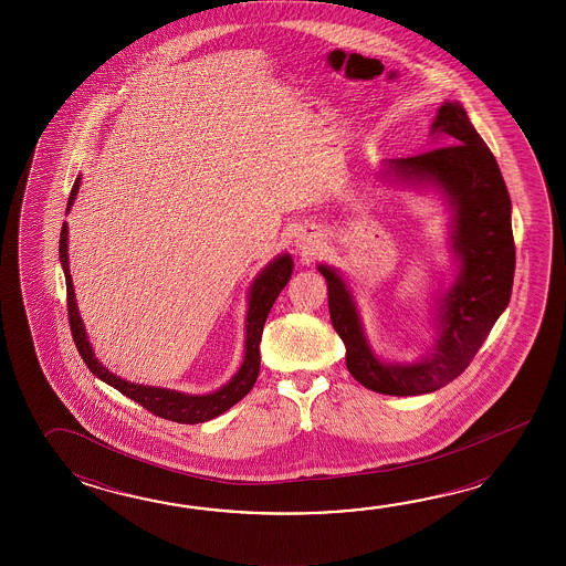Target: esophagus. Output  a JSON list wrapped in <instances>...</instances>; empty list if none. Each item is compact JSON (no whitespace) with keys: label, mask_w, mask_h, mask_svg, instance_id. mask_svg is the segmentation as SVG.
Listing matches in <instances>:
<instances>
[{"label":"esophagus","mask_w":566,"mask_h":566,"mask_svg":"<svg viewBox=\"0 0 566 566\" xmlns=\"http://www.w3.org/2000/svg\"><path fill=\"white\" fill-rule=\"evenodd\" d=\"M303 249H305V247H303Z\"/></svg>","instance_id":"esophagus-1"}]
</instances>
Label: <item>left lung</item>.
Masks as SVG:
<instances>
[{
    "label": "left lung",
    "mask_w": 566,
    "mask_h": 566,
    "mask_svg": "<svg viewBox=\"0 0 566 566\" xmlns=\"http://www.w3.org/2000/svg\"><path fill=\"white\" fill-rule=\"evenodd\" d=\"M431 133L439 147L395 159L392 166L407 178L434 181L455 206L453 249L461 271L443 301L433 354L417 364L376 360L344 281L334 269L319 266L332 325L346 344L349 374L374 392L392 397L433 392L470 366L510 303L516 269L510 193L490 147L459 103L439 108Z\"/></svg>",
    "instance_id": "8db88e82"
}]
</instances>
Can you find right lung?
Listing matches in <instances>:
<instances>
[{"label":"right lung","mask_w":566,"mask_h":566,"mask_svg":"<svg viewBox=\"0 0 566 566\" xmlns=\"http://www.w3.org/2000/svg\"><path fill=\"white\" fill-rule=\"evenodd\" d=\"M81 178L74 181L71 198H69V208L74 202V196L78 192ZM69 229L66 222L62 224L61 230V263L66 277V310H69V324H71V334H73L74 346L78 349L81 358L85 360L86 368L98 376L103 382L117 388L120 395L132 398L137 405H142L145 410L151 415L168 419V421L181 422V424H196V422L210 421L218 415L237 405L241 398L251 392L259 368H261V336L265 327L266 315L271 312L273 303L279 297V293L287 285L291 273H293V261L289 254H283L275 259L265 271L254 279L253 289H251V300H249V313H247V354L242 361L241 370L230 380L229 385L222 386L217 392L206 395V397H192V395H181L176 390H166V388H154V386L133 385L127 380H120L119 376L108 373L101 361L96 360L93 348L86 339L83 319L76 310L74 301L73 279H71V269H69V244H66Z\"/></svg>","instance_id":"1"}]
</instances>
